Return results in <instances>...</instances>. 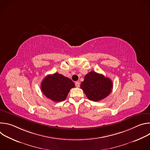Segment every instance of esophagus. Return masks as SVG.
I'll use <instances>...</instances> for the list:
<instances>
[{
    "mask_svg": "<svg viewBox=\"0 0 150 150\" xmlns=\"http://www.w3.org/2000/svg\"><path fill=\"white\" fill-rule=\"evenodd\" d=\"M75 86H76V87H79V86H80V83H79V82L76 81L75 83Z\"/></svg>",
    "mask_w": 150,
    "mask_h": 150,
    "instance_id": "obj_1",
    "label": "esophagus"
}]
</instances>
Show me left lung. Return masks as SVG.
Wrapping results in <instances>:
<instances>
[{
  "mask_svg": "<svg viewBox=\"0 0 150 150\" xmlns=\"http://www.w3.org/2000/svg\"><path fill=\"white\" fill-rule=\"evenodd\" d=\"M80 87L89 100L98 101L110 94L113 83L110 78L91 71L85 75Z\"/></svg>",
  "mask_w": 150,
  "mask_h": 150,
  "instance_id": "8db88e82",
  "label": "left lung"
}]
</instances>
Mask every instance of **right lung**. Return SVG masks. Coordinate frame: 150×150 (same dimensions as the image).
<instances>
[{"instance_id": "1", "label": "right lung", "mask_w": 150, "mask_h": 150, "mask_svg": "<svg viewBox=\"0 0 150 150\" xmlns=\"http://www.w3.org/2000/svg\"><path fill=\"white\" fill-rule=\"evenodd\" d=\"M74 82L69 78L58 73L46 76L41 83V90L48 98L55 102L65 100L72 88Z\"/></svg>"}]
</instances>
